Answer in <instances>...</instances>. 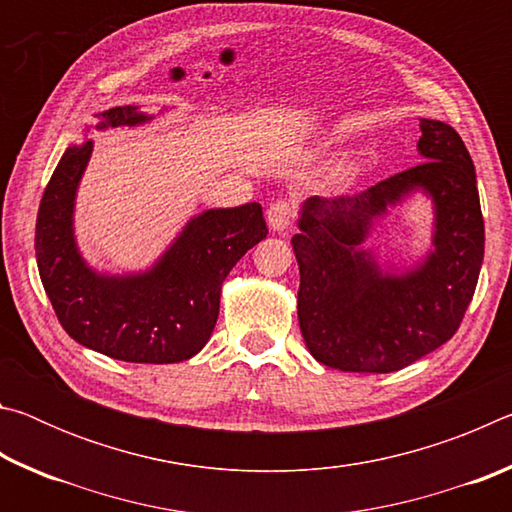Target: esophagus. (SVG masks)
<instances>
[{"label":"esophagus","instance_id":"34e87169","mask_svg":"<svg viewBox=\"0 0 512 512\" xmlns=\"http://www.w3.org/2000/svg\"><path fill=\"white\" fill-rule=\"evenodd\" d=\"M293 221V207L287 201H275L271 207H268L266 212V223L268 228L277 235H282V232L289 230V225Z\"/></svg>","mask_w":512,"mask_h":512}]
</instances>
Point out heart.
Wrapping results in <instances>:
<instances>
[{"label": "heart", "instance_id": "b5f03b06", "mask_svg": "<svg viewBox=\"0 0 512 512\" xmlns=\"http://www.w3.org/2000/svg\"><path fill=\"white\" fill-rule=\"evenodd\" d=\"M352 178V167H341L339 171H336V183H348V180Z\"/></svg>", "mask_w": 512, "mask_h": 512}]
</instances>
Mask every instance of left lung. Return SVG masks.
Segmentation results:
<instances>
[{
	"mask_svg": "<svg viewBox=\"0 0 512 512\" xmlns=\"http://www.w3.org/2000/svg\"><path fill=\"white\" fill-rule=\"evenodd\" d=\"M424 162L354 196H311L291 246L300 268L298 323L307 350L343 372H395L456 334L483 264V216L470 153L452 126L420 119ZM432 201V248L413 265L365 244L393 206Z\"/></svg>",
	"mask_w": 512,
	"mask_h": 512,
	"instance_id": "8db88e82",
	"label": "left lung"
}]
</instances>
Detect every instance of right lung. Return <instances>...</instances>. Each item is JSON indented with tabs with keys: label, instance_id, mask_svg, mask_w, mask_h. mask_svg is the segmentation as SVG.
<instances>
[{
	"label": "right lung",
	"instance_id": "obj_1",
	"mask_svg": "<svg viewBox=\"0 0 512 512\" xmlns=\"http://www.w3.org/2000/svg\"><path fill=\"white\" fill-rule=\"evenodd\" d=\"M85 133L142 126L153 115L115 106ZM94 140L67 146L42 194L36 262L42 287L76 343L128 363H178L205 348L219 318L221 284L241 257L266 239L262 205L216 207L189 219L167 250L135 273L97 271L81 255L74 207Z\"/></svg>",
	"mask_w": 512,
	"mask_h": 512
}]
</instances>
